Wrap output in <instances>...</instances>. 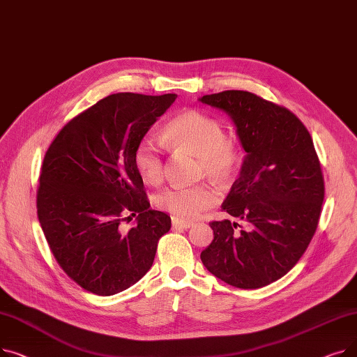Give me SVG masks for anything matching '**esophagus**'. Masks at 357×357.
Masks as SVG:
<instances>
[{
    "label": "esophagus",
    "instance_id": "1",
    "mask_svg": "<svg viewBox=\"0 0 357 357\" xmlns=\"http://www.w3.org/2000/svg\"><path fill=\"white\" fill-rule=\"evenodd\" d=\"M192 226V222L190 221H181L176 218H172V227L176 230H188Z\"/></svg>",
    "mask_w": 357,
    "mask_h": 357
}]
</instances>
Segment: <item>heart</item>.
<instances>
[{"label": "heart", "mask_w": 357, "mask_h": 357, "mask_svg": "<svg viewBox=\"0 0 357 357\" xmlns=\"http://www.w3.org/2000/svg\"><path fill=\"white\" fill-rule=\"evenodd\" d=\"M165 142L175 149L199 156L202 175L220 183H229L238 171L240 150L226 137L220 120L198 109H186L169 121L162 133ZM135 167L149 185L163 181L162 150L156 142L143 139L135 150ZM218 201V191L210 183L172 185L155 197L156 207L171 213L176 220H192Z\"/></svg>", "instance_id": "heart-1"}]
</instances>
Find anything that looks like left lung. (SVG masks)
<instances>
[{"label":"left lung","instance_id":"left-lung-1","mask_svg":"<svg viewBox=\"0 0 357 357\" xmlns=\"http://www.w3.org/2000/svg\"><path fill=\"white\" fill-rule=\"evenodd\" d=\"M226 112L246 152L221 208L238 222L213 221L201 260L214 276L241 288L266 287L301 259L317 230L324 179L305 126L284 107L248 91L199 98Z\"/></svg>","mask_w":357,"mask_h":357}]
</instances>
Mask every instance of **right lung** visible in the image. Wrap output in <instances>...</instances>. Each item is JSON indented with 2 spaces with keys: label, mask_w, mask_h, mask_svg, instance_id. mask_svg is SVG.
<instances>
[{
  "label": "right lung",
  "mask_w": 357,
  "mask_h": 357,
  "mask_svg": "<svg viewBox=\"0 0 357 357\" xmlns=\"http://www.w3.org/2000/svg\"><path fill=\"white\" fill-rule=\"evenodd\" d=\"M175 100V93H112L70 120L45 155L37 190L42 230L59 266L92 294L135 285L171 229V217L150 208L133 158ZM128 211L139 215L124 232Z\"/></svg>",
  "instance_id": "obj_1"
}]
</instances>
